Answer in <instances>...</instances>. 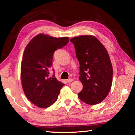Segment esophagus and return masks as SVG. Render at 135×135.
Listing matches in <instances>:
<instances>
[{
	"mask_svg": "<svg viewBox=\"0 0 135 135\" xmlns=\"http://www.w3.org/2000/svg\"><path fill=\"white\" fill-rule=\"evenodd\" d=\"M73 81V79H69L67 80V83H71V82Z\"/></svg>",
	"mask_w": 135,
	"mask_h": 135,
	"instance_id": "obj_1",
	"label": "esophagus"
}]
</instances>
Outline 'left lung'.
Here are the masks:
<instances>
[{
  "mask_svg": "<svg viewBox=\"0 0 135 135\" xmlns=\"http://www.w3.org/2000/svg\"><path fill=\"white\" fill-rule=\"evenodd\" d=\"M80 64L79 80L83 89L78 97L88 105L105 99L110 91L113 67L104 46L93 36L84 35L71 38Z\"/></svg>",
  "mask_w": 135,
  "mask_h": 135,
  "instance_id": "8db88e82",
  "label": "left lung"
}]
</instances>
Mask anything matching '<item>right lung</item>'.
I'll list each match as a JSON object with an SVG mask.
<instances>
[{"mask_svg":"<svg viewBox=\"0 0 135 135\" xmlns=\"http://www.w3.org/2000/svg\"><path fill=\"white\" fill-rule=\"evenodd\" d=\"M69 38L54 37L39 34L24 50L21 66V80L25 95L39 108L51 106L58 99L64 84L55 76L49 77L54 52L67 44Z\"/></svg>","mask_w":135,"mask_h":135,"instance_id":"right-lung-1","label":"right lung"}]
</instances>
